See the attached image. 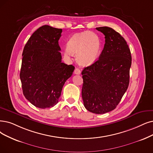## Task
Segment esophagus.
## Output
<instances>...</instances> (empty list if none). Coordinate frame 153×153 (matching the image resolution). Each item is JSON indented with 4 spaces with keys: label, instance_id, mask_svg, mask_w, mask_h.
I'll list each match as a JSON object with an SVG mask.
<instances>
[{
    "label": "esophagus",
    "instance_id": "1",
    "mask_svg": "<svg viewBox=\"0 0 153 153\" xmlns=\"http://www.w3.org/2000/svg\"><path fill=\"white\" fill-rule=\"evenodd\" d=\"M74 73H75V74H76V75H80V73H81V71H80V70L79 69V68H76L75 69Z\"/></svg>",
    "mask_w": 153,
    "mask_h": 153
}]
</instances>
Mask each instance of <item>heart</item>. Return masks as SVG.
I'll return each instance as SVG.
<instances>
[{
	"mask_svg": "<svg viewBox=\"0 0 153 153\" xmlns=\"http://www.w3.org/2000/svg\"><path fill=\"white\" fill-rule=\"evenodd\" d=\"M100 48L99 37L91 31L74 34L66 45L67 54L76 55V62L82 66L94 63L99 56Z\"/></svg>",
	"mask_w": 153,
	"mask_h": 153,
	"instance_id": "1",
	"label": "heart"
}]
</instances>
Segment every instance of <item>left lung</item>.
Here are the masks:
<instances>
[{
    "mask_svg": "<svg viewBox=\"0 0 153 153\" xmlns=\"http://www.w3.org/2000/svg\"><path fill=\"white\" fill-rule=\"evenodd\" d=\"M97 30L105 35L103 50L97 61L82 72V96L88 111L102 114L113 111L129 84L131 54L124 38L111 27Z\"/></svg>",
    "mask_w": 153,
    "mask_h": 153,
    "instance_id": "obj_1",
    "label": "left lung"
}]
</instances>
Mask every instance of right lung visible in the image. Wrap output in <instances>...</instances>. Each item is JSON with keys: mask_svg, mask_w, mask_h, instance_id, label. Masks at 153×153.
Masks as SVG:
<instances>
[{"mask_svg": "<svg viewBox=\"0 0 153 153\" xmlns=\"http://www.w3.org/2000/svg\"><path fill=\"white\" fill-rule=\"evenodd\" d=\"M62 29L45 25L30 36L24 48L20 78L23 94L33 105L53 107L65 82L75 70L62 62L58 41Z\"/></svg>", "mask_w": 153, "mask_h": 153, "instance_id": "obj_1", "label": "right lung"}]
</instances>
